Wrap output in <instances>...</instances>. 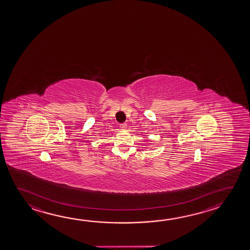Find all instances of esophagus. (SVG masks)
<instances>
[{
	"mask_svg": "<svg viewBox=\"0 0 250 250\" xmlns=\"http://www.w3.org/2000/svg\"><path fill=\"white\" fill-rule=\"evenodd\" d=\"M119 127H120L122 130H125V129H126V124H120V125H119Z\"/></svg>",
	"mask_w": 250,
	"mask_h": 250,
	"instance_id": "obj_1",
	"label": "esophagus"
}]
</instances>
